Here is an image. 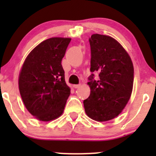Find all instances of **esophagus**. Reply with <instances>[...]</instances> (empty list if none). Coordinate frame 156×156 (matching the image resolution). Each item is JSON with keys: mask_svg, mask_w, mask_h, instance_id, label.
<instances>
[{"mask_svg": "<svg viewBox=\"0 0 156 156\" xmlns=\"http://www.w3.org/2000/svg\"><path fill=\"white\" fill-rule=\"evenodd\" d=\"M80 86H81V84H74L73 87H74V88H78Z\"/></svg>", "mask_w": 156, "mask_h": 156, "instance_id": "34e87169", "label": "esophagus"}]
</instances>
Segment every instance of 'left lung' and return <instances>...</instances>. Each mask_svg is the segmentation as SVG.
I'll return each instance as SVG.
<instances>
[{
  "label": "left lung",
  "mask_w": 156,
  "mask_h": 156,
  "mask_svg": "<svg viewBox=\"0 0 156 156\" xmlns=\"http://www.w3.org/2000/svg\"><path fill=\"white\" fill-rule=\"evenodd\" d=\"M90 45V72L99 74L89 77V97L84 100L88 117L106 122L117 117L130 100L133 84V66L123 47L113 37L94 34Z\"/></svg>",
  "instance_id": "1"
}]
</instances>
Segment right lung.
I'll return each mask as SVG.
<instances>
[{"label":"right lung","mask_w":156,"mask_h":156,"mask_svg":"<svg viewBox=\"0 0 156 156\" xmlns=\"http://www.w3.org/2000/svg\"><path fill=\"white\" fill-rule=\"evenodd\" d=\"M70 41L68 37L44 41L30 52L20 71L19 89L23 103L40 121L59 118L70 95L61 64Z\"/></svg>","instance_id":"1"}]
</instances>
